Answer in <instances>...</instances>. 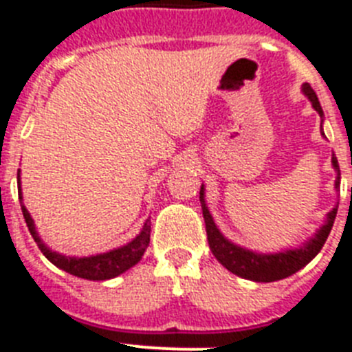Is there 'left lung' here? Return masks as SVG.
Masks as SVG:
<instances>
[{
    "mask_svg": "<svg viewBox=\"0 0 352 352\" xmlns=\"http://www.w3.org/2000/svg\"><path fill=\"white\" fill-rule=\"evenodd\" d=\"M302 91L309 98V102H311L313 109L322 116L324 112H322L320 102H318L315 91L311 89V85L304 84ZM333 166L338 171V177H336V188H338V186H340V168H338L336 157H333ZM200 204H202L204 221H206V232H208L209 247H211V252L214 254V258H217L227 270H231L232 274L256 283L279 281V279H285V277L292 276V274H295V272L300 270L302 267H306V265L320 252V249L324 247V243H326L327 236L331 232L333 223H335L336 211H338V208L333 209V211L327 214V221L320 227V231L315 234V238H311V240L304 245V247H300V249L285 250V252L279 254H256L250 252V250L241 249V247L231 243V241L226 240V238L221 236V232L218 231L217 226H214V221H212V217L209 214L208 208H206L204 186L200 188Z\"/></svg>",
    "mask_w": 352,
    "mask_h": 352,
    "instance_id": "8db88e82",
    "label": "left lung"
}]
</instances>
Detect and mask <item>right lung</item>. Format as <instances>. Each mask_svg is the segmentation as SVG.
<instances>
[{
    "label": "right lung",
    "instance_id": "right-lung-1",
    "mask_svg": "<svg viewBox=\"0 0 352 352\" xmlns=\"http://www.w3.org/2000/svg\"><path fill=\"white\" fill-rule=\"evenodd\" d=\"M17 184H19V171H17ZM19 199L21 197V186H19ZM21 209H23V217H25L28 231H30L32 238L35 240L41 252L55 265V267L66 270L67 274L82 279H89V281H105V279H112V277L120 276L131 267H134L135 263L140 261L141 256L144 254L146 247L150 243V220L144 221L143 231L135 236L131 243L123 245L120 249H114L111 252L98 254V256H91V258H67L62 254L53 252L46 245L41 241L39 234L35 231L34 220H32L30 212L26 211V208L21 202Z\"/></svg>",
    "mask_w": 352,
    "mask_h": 352
}]
</instances>
